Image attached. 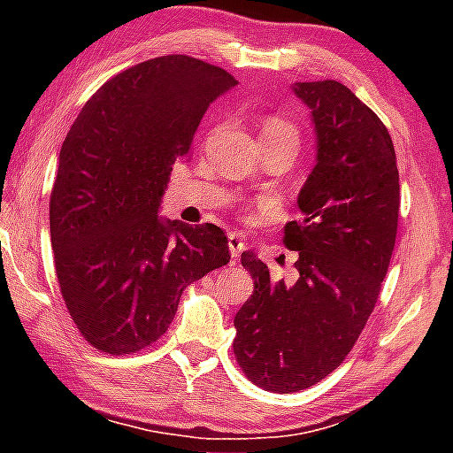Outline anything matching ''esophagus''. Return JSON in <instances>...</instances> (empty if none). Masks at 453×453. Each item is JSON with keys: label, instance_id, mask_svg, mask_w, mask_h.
<instances>
[{"label": "esophagus", "instance_id": "esophagus-1", "mask_svg": "<svg viewBox=\"0 0 453 453\" xmlns=\"http://www.w3.org/2000/svg\"><path fill=\"white\" fill-rule=\"evenodd\" d=\"M245 250V239L241 237L239 233H231L228 234V251H231V256L237 259L241 256V251Z\"/></svg>", "mask_w": 453, "mask_h": 453}]
</instances>
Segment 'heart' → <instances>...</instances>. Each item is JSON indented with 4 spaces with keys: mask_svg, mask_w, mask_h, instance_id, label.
<instances>
[{
    "mask_svg": "<svg viewBox=\"0 0 453 453\" xmlns=\"http://www.w3.org/2000/svg\"><path fill=\"white\" fill-rule=\"evenodd\" d=\"M262 138H287V140L299 142V132H296V127L288 119L276 115L265 121Z\"/></svg>",
    "mask_w": 453,
    "mask_h": 453,
    "instance_id": "b5f03b06",
    "label": "heart"
}]
</instances>
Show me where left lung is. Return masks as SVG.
<instances>
[{"instance_id":"obj_1","label":"left lung","mask_w":453,"mask_h":453,"mask_svg":"<svg viewBox=\"0 0 453 453\" xmlns=\"http://www.w3.org/2000/svg\"><path fill=\"white\" fill-rule=\"evenodd\" d=\"M311 111L318 160L284 226L299 253L295 284L241 253L256 290L234 315L233 352L247 380L290 394L330 375L373 311L398 233L400 177L388 127L336 80L296 82Z\"/></svg>"}]
</instances>
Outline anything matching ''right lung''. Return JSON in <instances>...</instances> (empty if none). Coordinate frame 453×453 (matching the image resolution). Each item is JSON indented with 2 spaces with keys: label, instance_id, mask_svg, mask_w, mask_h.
I'll return each mask as SVG.
<instances>
[{
  "label": "right lung",
  "instance_id": "right-lung-1",
  "mask_svg": "<svg viewBox=\"0 0 453 453\" xmlns=\"http://www.w3.org/2000/svg\"><path fill=\"white\" fill-rule=\"evenodd\" d=\"M231 73L163 55L117 73L67 132L49 202L61 296L96 350L132 355L163 336L188 284L228 264L216 225L158 216L173 165Z\"/></svg>",
  "mask_w": 453,
  "mask_h": 453
}]
</instances>
